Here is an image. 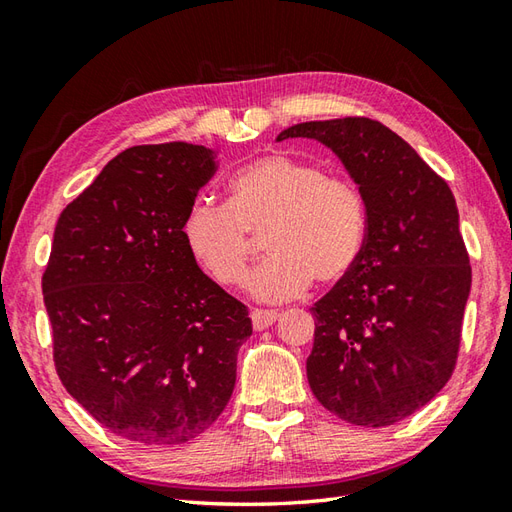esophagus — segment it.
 <instances>
[{"label":"esophagus","mask_w":512,"mask_h":512,"mask_svg":"<svg viewBox=\"0 0 512 512\" xmlns=\"http://www.w3.org/2000/svg\"><path fill=\"white\" fill-rule=\"evenodd\" d=\"M279 314L275 310H262V308H255L253 312H250V319H253V328L259 332V330H266L270 328L277 321Z\"/></svg>","instance_id":"1"}]
</instances>
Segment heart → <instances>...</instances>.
Masks as SVG:
<instances>
[{"mask_svg": "<svg viewBox=\"0 0 512 512\" xmlns=\"http://www.w3.org/2000/svg\"><path fill=\"white\" fill-rule=\"evenodd\" d=\"M264 233L270 253L248 279L259 301L303 295L317 277L334 284L350 275L367 237V204L361 189L330 176L314 162L266 156L228 180L226 204L195 202L182 220L191 257L220 286L246 277L255 242Z\"/></svg>", "mask_w": 512, "mask_h": 512, "instance_id": "b5f03b06", "label": "heart"}]
</instances>
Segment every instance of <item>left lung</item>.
Wrapping results in <instances>:
<instances>
[{"instance_id":"1","label":"left lung","mask_w":512,"mask_h":512,"mask_svg":"<svg viewBox=\"0 0 512 512\" xmlns=\"http://www.w3.org/2000/svg\"><path fill=\"white\" fill-rule=\"evenodd\" d=\"M286 138L330 147L367 204L361 257L312 308L310 389L345 422L396 424L447 385L458 361L471 264L455 198L372 118L299 123L277 136Z\"/></svg>"}]
</instances>
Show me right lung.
Returning a JSON list of instances; mask_svg holds the SVG:
<instances>
[{"label": "right lung", "instance_id": "obj_1", "mask_svg": "<svg viewBox=\"0 0 512 512\" xmlns=\"http://www.w3.org/2000/svg\"><path fill=\"white\" fill-rule=\"evenodd\" d=\"M215 169L202 145L125 149L59 215L41 279L63 387L107 431L149 447L220 418L253 334L244 303L182 237Z\"/></svg>", "mask_w": 512, "mask_h": 512}]
</instances>
